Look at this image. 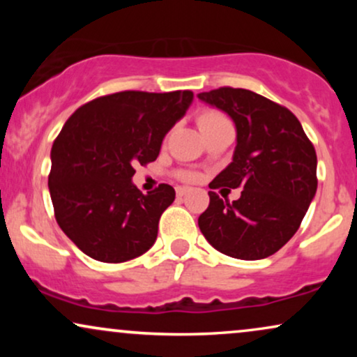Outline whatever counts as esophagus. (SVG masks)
Wrapping results in <instances>:
<instances>
[{
    "mask_svg": "<svg viewBox=\"0 0 357 357\" xmlns=\"http://www.w3.org/2000/svg\"><path fill=\"white\" fill-rule=\"evenodd\" d=\"M188 191H190V188H186V186H178V188H176V195H178V198H183V196L186 195Z\"/></svg>",
    "mask_w": 357,
    "mask_h": 357,
    "instance_id": "34e87169",
    "label": "esophagus"
}]
</instances>
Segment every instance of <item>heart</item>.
Masks as SVG:
<instances>
[{"instance_id": "1", "label": "heart", "mask_w": 357, "mask_h": 357, "mask_svg": "<svg viewBox=\"0 0 357 357\" xmlns=\"http://www.w3.org/2000/svg\"><path fill=\"white\" fill-rule=\"evenodd\" d=\"M225 121H228V119L215 109H204L198 114V126L203 132L204 130L211 129V127H215L216 124H220V122H225ZM186 179H195V176L186 174Z\"/></svg>"}]
</instances>
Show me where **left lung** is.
<instances>
[{
  "label": "left lung",
  "mask_w": 357,
  "mask_h": 357,
  "mask_svg": "<svg viewBox=\"0 0 357 357\" xmlns=\"http://www.w3.org/2000/svg\"><path fill=\"white\" fill-rule=\"evenodd\" d=\"M198 99L227 112L236 127L233 161L210 188L243 190L233 203L208 191L199 230L228 257L273 255L296 235L317 191L312 142L289 109L252 90L220 87L198 93Z\"/></svg>",
  "instance_id": "obj_1"
}]
</instances>
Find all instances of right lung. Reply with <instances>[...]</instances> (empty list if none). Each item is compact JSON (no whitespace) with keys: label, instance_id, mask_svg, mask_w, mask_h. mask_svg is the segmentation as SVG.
I'll return each instance as SVG.
<instances>
[{"label":"right lung","instance_id":"obj_1","mask_svg":"<svg viewBox=\"0 0 357 357\" xmlns=\"http://www.w3.org/2000/svg\"><path fill=\"white\" fill-rule=\"evenodd\" d=\"M191 102V90H126L87 102L65 122L52 146L48 190L56 223L85 255L121 264L153 247L176 192L159 184L142 195L134 166L155 161Z\"/></svg>","mask_w":357,"mask_h":357}]
</instances>
